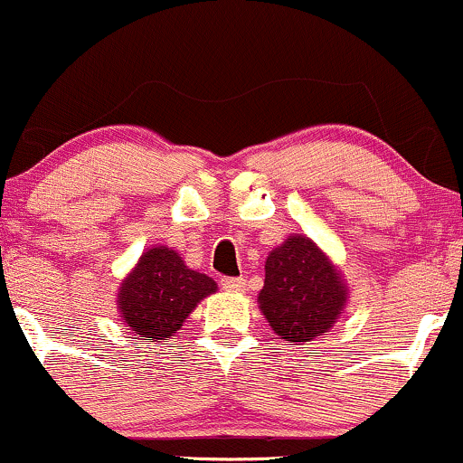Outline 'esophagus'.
<instances>
[{"label": "esophagus", "instance_id": "esophagus-1", "mask_svg": "<svg viewBox=\"0 0 463 463\" xmlns=\"http://www.w3.org/2000/svg\"><path fill=\"white\" fill-rule=\"evenodd\" d=\"M221 287L225 290H230V293H245L247 284L242 278H222Z\"/></svg>", "mask_w": 463, "mask_h": 463}]
</instances>
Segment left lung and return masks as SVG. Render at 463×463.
<instances>
[{
	"instance_id": "left-lung-1",
	"label": "left lung",
	"mask_w": 463,
	"mask_h": 463,
	"mask_svg": "<svg viewBox=\"0 0 463 463\" xmlns=\"http://www.w3.org/2000/svg\"><path fill=\"white\" fill-rule=\"evenodd\" d=\"M344 273L304 233L269 251L258 306L279 339L306 344L330 332L347 304Z\"/></svg>"
}]
</instances>
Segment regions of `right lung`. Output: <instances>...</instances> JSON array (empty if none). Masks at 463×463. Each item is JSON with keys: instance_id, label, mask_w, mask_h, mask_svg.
Returning <instances> with one entry per match:
<instances>
[{"instance_id": "add662e5", "label": "right lung", "mask_w": 463, "mask_h": 463, "mask_svg": "<svg viewBox=\"0 0 463 463\" xmlns=\"http://www.w3.org/2000/svg\"><path fill=\"white\" fill-rule=\"evenodd\" d=\"M218 287L194 271L173 247L157 245L142 253L118 288V313L131 335L165 341L184 326L201 299Z\"/></svg>"}]
</instances>
